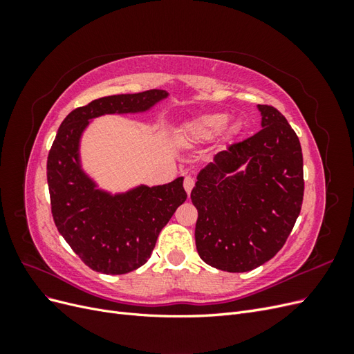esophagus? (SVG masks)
<instances>
[{"label":"esophagus","instance_id":"34e87169","mask_svg":"<svg viewBox=\"0 0 354 354\" xmlns=\"http://www.w3.org/2000/svg\"><path fill=\"white\" fill-rule=\"evenodd\" d=\"M183 186H185V190L187 192V195H190L192 189H194V186H195V180L187 176V177L185 178V183H183Z\"/></svg>","mask_w":354,"mask_h":354}]
</instances>
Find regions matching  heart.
<instances>
[{"label":"heart","mask_w":354,"mask_h":354,"mask_svg":"<svg viewBox=\"0 0 354 354\" xmlns=\"http://www.w3.org/2000/svg\"><path fill=\"white\" fill-rule=\"evenodd\" d=\"M229 116L226 113H202L192 118L180 130V140L183 145L195 147L205 145L216 138L226 127ZM241 131V122L233 121L226 130V137H233Z\"/></svg>","instance_id":"obj_1"}]
</instances>
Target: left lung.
<instances>
[{"label": "left lung", "mask_w": 354, "mask_h": 354, "mask_svg": "<svg viewBox=\"0 0 354 354\" xmlns=\"http://www.w3.org/2000/svg\"><path fill=\"white\" fill-rule=\"evenodd\" d=\"M261 130L230 145L199 171L190 198L201 259L241 273L269 261L301 211L303 152L295 131L273 106L259 104Z\"/></svg>", "instance_id": "left-lung-1"}]
</instances>
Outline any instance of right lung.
Masks as SVG:
<instances>
[{
	"label": "right lung",
	"mask_w": 354,
	"mask_h": 354,
	"mask_svg": "<svg viewBox=\"0 0 354 354\" xmlns=\"http://www.w3.org/2000/svg\"><path fill=\"white\" fill-rule=\"evenodd\" d=\"M167 97L165 90H147L93 100L63 120L53 142L47 159L53 218L73 252L95 272L124 274L143 266L151 259L159 232L187 195L183 177L116 195L99 189L82 169L81 136L94 118L146 112Z\"/></svg>",
	"instance_id": "obj_1"
}]
</instances>
